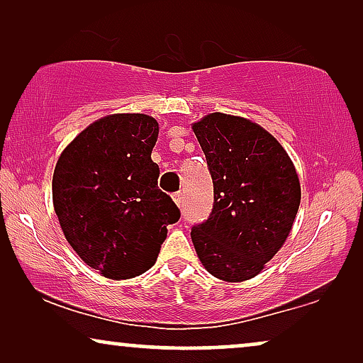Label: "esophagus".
I'll list each match as a JSON object with an SVG mask.
<instances>
[{"mask_svg": "<svg viewBox=\"0 0 363 363\" xmlns=\"http://www.w3.org/2000/svg\"><path fill=\"white\" fill-rule=\"evenodd\" d=\"M173 200H175V203L178 206H182V203H183V193L182 191H177L175 195H173Z\"/></svg>", "mask_w": 363, "mask_h": 363, "instance_id": "obj_1", "label": "esophagus"}]
</instances>
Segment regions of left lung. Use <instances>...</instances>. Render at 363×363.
Segmentation results:
<instances>
[{"label": "left lung", "instance_id": "left-lung-1", "mask_svg": "<svg viewBox=\"0 0 363 363\" xmlns=\"http://www.w3.org/2000/svg\"><path fill=\"white\" fill-rule=\"evenodd\" d=\"M213 180V210L191 228L205 269L240 282L259 274L284 245L301 203L296 168L257 123L215 112L193 123Z\"/></svg>", "mask_w": 363, "mask_h": 363}]
</instances>
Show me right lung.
Listing matches in <instances>:
<instances>
[{"instance_id": "add662e5", "label": "right lung", "mask_w": 363, "mask_h": 363, "mask_svg": "<svg viewBox=\"0 0 363 363\" xmlns=\"http://www.w3.org/2000/svg\"><path fill=\"white\" fill-rule=\"evenodd\" d=\"M158 123L145 113H113L82 130L59 157L54 210L81 259L112 279L155 264L167 226L180 210L158 188L152 160Z\"/></svg>"}]
</instances>
